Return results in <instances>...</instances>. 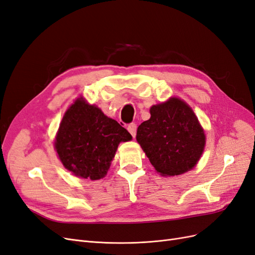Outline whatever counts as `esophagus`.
<instances>
[{"instance_id":"esophagus-1","label":"esophagus","mask_w":255,"mask_h":255,"mask_svg":"<svg viewBox=\"0 0 255 255\" xmlns=\"http://www.w3.org/2000/svg\"><path fill=\"white\" fill-rule=\"evenodd\" d=\"M127 129H128V131H129L131 135L135 136V134H136V124H134V123H131V124L128 125Z\"/></svg>"}]
</instances>
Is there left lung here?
<instances>
[{
  "instance_id": "obj_1",
  "label": "left lung",
  "mask_w": 255,
  "mask_h": 255,
  "mask_svg": "<svg viewBox=\"0 0 255 255\" xmlns=\"http://www.w3.org/2000/svg\"><path fill=\"white\" fill-rule=\"evenodd\" d=\"M150 119L137 127L136 141L162 176L192 169L202 154L205 136L193 110L179 98L150 108Z\"/></svg>"
}]
</instances>
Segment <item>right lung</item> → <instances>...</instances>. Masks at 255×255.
Returning <instances> with one entry per match:
<instances>
[{
    "instance_id": "1",
    "label": "right lung",
    "mask_w": 255,
    "mask_h": 255,
    "mask_svg": "<svg viewBox=\"0 0 255 255\" xmlns=\"http://www.w3.org/2000/svg\"><path fill=\"white\" fill-rule=\"evenodd\" d=\"M131 134L83 98L65 112L55 147L64 167L81 178L98 180L108 171L121 142Z\"/></svg>"
}]
</instances>
